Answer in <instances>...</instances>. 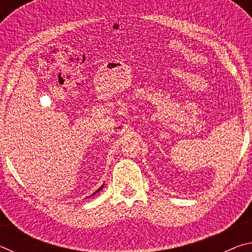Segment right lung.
<instances>
[{
    "mask_svg": "<svg viewBox=\"0 0 252 252\" xmlns=\"http://www.w3.org/2000/svg\"><path fill=\"white\" fill-rule=\"evenodd\" d=\"M103 187H104V185H102V186H101V187H100V188H99V189H97V190H96V191H95V192H94V193H92V194H91V195H94V194H95V193H97V192H99V191H101V190H102V188H103Z\"/></svg>",
    "mask_w": 252,
    "mask_h": 252,
    "instance_id": "obj_1",
    "label": "right lung"
}]
</instances>
